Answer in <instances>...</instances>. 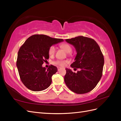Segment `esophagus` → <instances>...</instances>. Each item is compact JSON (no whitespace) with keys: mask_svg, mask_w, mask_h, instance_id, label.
<instances>
[{"mask_svg":"<svg viewBox=\"0 0 121 121\" xmlns=\"http://www.w3.org/2000/svg\"><path fill=\"white\" fill-rule=\"evenodd\" d=\"M60 69H61V68H60V67H57V70H58V71H59Z\"/></svg>","mask_w":121,"mask_h":121,"instance_id":"34e87169","label":"esophagus"}]
</instances>
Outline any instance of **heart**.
Instances as JSON below:
<instances>
[{
	"instance_id": "b5f03b06",
	"label": "heart",
	"mask_w": 121,
	"mask_h": 121,
	"mask_svg": "<svg viewBox=\"0 0 121 121\" xmlns=\"http://www.w3.org/2000/svg\"><path fill=\"white\" fill-rule=\"evenodd\" d=\"M60 46L61 48H63L64 50H65V52L67 53H68V55L69 56H72V53L71 52L72 50V46L69 44L68 43H64L61 44L60 45ZM55 52H56V48H55V46L52 45L50 46L48 50V54L50 56H53ZM68 63V61L65 60H56L53 62V63L56 65L60 67H64L65 66L66 64Z\"/></svg>"
}]
</instances>
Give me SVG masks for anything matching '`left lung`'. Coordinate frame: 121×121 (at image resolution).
I'll return each mask as SVG.
<instances>
[{"mask_svg": "<svg viewBox=\"0 0 121 121\" xmlns=\"http://www.w3.org/2000/svg\"><path fill=\"white\" fill-rule=\"evenodd\" d=\"M65 41L74 46L77 53L71 67L81 70L75 73L65 69V82L76 93L89 92L96 87L101 78L104 65L103 54L97 42L92 38L80 36Z\"/></svg>", "mask_w": 121, "mask_h": 121, "instance_id": "left-lung-1", "label": "left lung"}]
</instances>
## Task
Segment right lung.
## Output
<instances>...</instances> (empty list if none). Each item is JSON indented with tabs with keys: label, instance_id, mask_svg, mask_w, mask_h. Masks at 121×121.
I'll use <instances>...</instances> for the list:
<instances>
[{
	"label": "right lung",
	"instance_id": "add662e5",
	"mask_svg": "<svg viewBox=\"0 0 121 121\" xmlns=\"http://www.w3.org/2000/svg\"><path fill=\"white\" fill-rule=\"evenodd\" d=\"M63 41V39L35 34L29 37L21 46L17 53V66L21 81L27 88L40 91L50 85L52 76L57 69L51 65L46 69L42 65L49 58V47Z\"/></svg>",
	"mask_w": 121,
	"mask_h": 121
}]
</instances>
